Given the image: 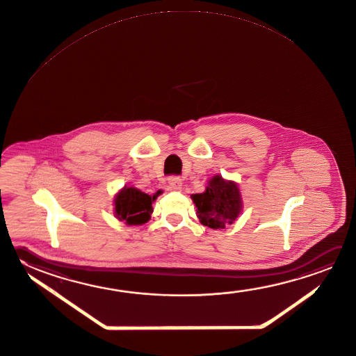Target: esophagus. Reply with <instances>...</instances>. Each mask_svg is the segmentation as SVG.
Listing matches in <instances>:
<instances>
[{"mask_svg": "<svg viewBox=\"0 0 356 356\" xmlns=\"http://www.w3.org/2000/svg\"><path fill=\"white\" fill-rule=\"evenodd\" d=\"M168 184L169 187L172 188V189L178 191V189H181V186H183V181H181L179 177H177V175H172V177H169L168 178Z\"/></svg>", "mask_w": 356, "mask_h": 356, "instance_id": "obj_1", "label": "esophagus"}]
</instances>
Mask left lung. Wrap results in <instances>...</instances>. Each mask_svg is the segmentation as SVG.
Segmentation results:
<instances>
[{"label": "left lung", "instance_id": "8db88e82", "mask_svg": "<svg viewBox=\"0 0 356 356\" xmlns=\"http://www.w3.org/2000/svg\"><path fill=\"white\" fill-rule=\"evenodd\" d=\"M192 198L202 225L213 229L232 225L242 209L237 184L225 181L220 175L208 181L206 192L192 194Z\"/></svg>", "mask_w": 356, "mask_h": 356}]
</instances>
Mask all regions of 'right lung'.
I'll return each instance as SVG.
<instances>
[{"mask_svg":"<svg viewBox=\"0 0 356 356\" xmlns=\"http://www.w3.org/2000/svg\"><path fill=\"white\" fill-rule=\"evenodd\" d=\"M140 192L133 187H125L118 193L115 198V213L120 220H125L128 225H143L148 222L150 213L153 212L152 202L156 198Z\"/></svg>","mask_w":356,"mask_h":356,"instance_id":"obj_1","label":"right lung"}]
</instances>
